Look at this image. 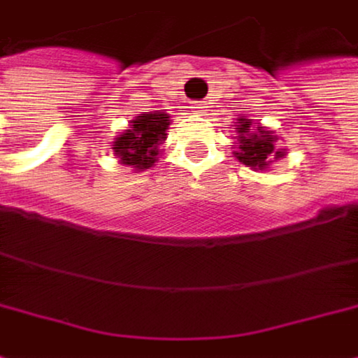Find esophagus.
Listing matches in <instances>:
<instances>
[{"label":"esophagus","instance_id":"34e87169","mask_svg":"<svg viewBox=\"0 0 358 358\" xmlns=\"http://www.w3.org/2000/svg\"><path fill=\"white\" fill-rule=\"evenodd\" d=\"M195 114H206V106H203V103H199V106L195 108Z\"/></svg>","mask_w":358,"mask_h":358}]
</instances>
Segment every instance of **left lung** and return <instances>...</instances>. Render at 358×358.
Wrapping results in <instances>:
<instances>
[{
	"label": "left lung",
	"instance_id": "8db88e82",
	"mask_svg": "<svg viewBox=\"0 0 358 358\" xmlns=\"http://www.w3.org/2000/svg\"><path fill=\"white\" fill-rule=\"evenodd\" d=\"M242 124H238V134H240V150L236 152L238 161L252 167V169H263L269 159H280L285 152L275 150V140L263 131V127L259 129V134H248L250 120L248 118H240Z\"/></svg>",
	"mask_w": 358,
	"mask_h": 358
}]
</instances>
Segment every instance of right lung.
Here are the masks:
<instances>
[{"instance_id": "right-lung-1", "label": "right lung", "mask_w": 358, "mask_h": 358, "mask_svg": "<svg viewBox=\"0 0 358 358\" xmlns=\"http://www.w3.org/2000/svg\"><path fill=\"white\" fill-rule=\"evenodd\" d=\"M169 116L161 112H146L131 120V127L114 142V155L122 165H131L136 169H148L155 165L159 155V144L165 140L169 127Z\"/></svg>"}]
</instances>
